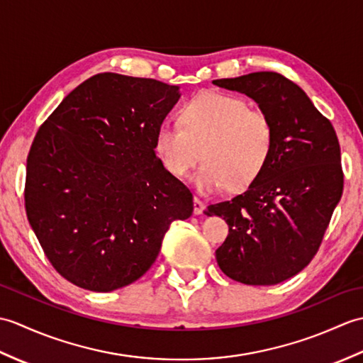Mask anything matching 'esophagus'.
<instances>
[{"instance_id": "obj_1", "label": "esophagus", "mask_w": 363, "mask_h": 363, "mask_svg": "<svg viewBox=\"0 0 363 363\" xmlns=\"http://www.w3.org/2000/svg\"><path fill=\"white\" fill-rule=\"evenodd\" d=\"M204 209H206L204 203L199 201L198 198H195V199H194V213H195V215H201V213L204 212Z\"/></svg>"}]
</instances>
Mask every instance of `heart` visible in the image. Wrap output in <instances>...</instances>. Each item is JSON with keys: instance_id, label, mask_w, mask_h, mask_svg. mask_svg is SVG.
Instances as JSON below:
<instances>
[{"instance_id": "heart-1", "label": "heart", "mask_w": 363, "mask_h": 363, "mask_svg": "<svg viewBox=\"0 0 363 363\" xmlns=\"http://www.w3.org/2000/svg\"><path fill=\"white\" fill-rule=\"evenodd\" d=\"M179 123L157 128L154 150L177 179L187 177L203 159L195 177L201 194H218L226 186L233 191L250 187L272 156V120L238 96L201 91L182 106Z\"/></svg>"}]
</instances>
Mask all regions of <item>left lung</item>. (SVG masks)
Instances as JSON below:
<instances>
[{
  "label": "left lung",
  "mask_w": 363,
  "mask_h": 363,
  "mask_svg": "<svg viewBox=\"0 0 363 363\" xmlns=\"http://www.w3.org/2000/svg\"><path fill=\"white\" fill-rule=\"evenodd\" d=\"M213 84L254 99L274 129L272 156L257 179L242 195L204 211L229 226L215 257L237 282L279 284L309 265L340 201V145L306 91L279 73L257 72Z\"/></svg>",
  "instance_id": "obj_1"
}]
</instances>
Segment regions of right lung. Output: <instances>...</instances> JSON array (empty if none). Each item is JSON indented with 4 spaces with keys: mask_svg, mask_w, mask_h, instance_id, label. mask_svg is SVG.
I'll return each instance as SVG.
<instances>
[{
    "mask_svg": "<svg viewBox=\"0 0 363 363\" xmlns=\"http://www.w3.org/2000/svg\"><path fill=\"white\" fill-rule=\"evenodd\" d=\"M179 86L117 73L91 76L38 129L25 206L45 256L67 281L112 291L148 272L174 220L194 212L154 135Z\"/></svg>",
    "mask_w": 363,
    "mask_h": 363,
    "instance_id": "add662e5",
    "label": "right lung"
}]
</instances>
